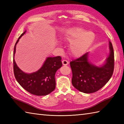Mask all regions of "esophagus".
<instances>
[{
    "mask_svg": "<svg viewBox=\"0 0 124 124\" xmlns=\"http://www.w3.org/2000/svg\"><path fill=\"white\" fill-rule=\"evenodd\" d=\"M62 64L63 65H67L68 64H69V62H68L67 60H63Z\"/></svg>",
    "mask_w": 124,
    "mask_h": 124,
    "instance_id": "1",
    "label": "esophagus"
}]
</instances>
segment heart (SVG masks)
<instances>
[{
	"label": "heart",
	"mask_w": 124,
	"mask_h": 124,
	"mask_svg": "<svg viewBox=\"0 0 124 124\" xmlns=\"http://www.w3.org/2000/svg\"><path fill=\"white\" fill-rule=\"evenodd\" d=\"M95 33L92 31L76 27L68 30L65 35V39L71 43L70 49L75 56L83 54L91 45L95 39Z\"/></svg>",
	"instance_id": "obj_1"
}]
</instances>
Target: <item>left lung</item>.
<instances>
[{
    "label": "left lung",
    "instance_id": "8db88e82",
    "mask_svg": "<svg viewBox=\"0 0 124 124\" xmlns=\"http://www.w3.org/2000/svg\"><path fill=\"white\" fill-rule=\"evenodd\" d=\"M110 53L104 64L97 66L89 61L87 52L70 62L72 72V84L77 90L93 93L102 88L111 78L114 70V52L109 41Z\"/></svg>",
    "mask_w": 124,
    "mask_h": 124
}]
</instances>
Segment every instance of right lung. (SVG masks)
<instances>
[{
  "instance_id": "obj_1",
  "label": "right lung",
  "mask_w": 124,
  "mask_h": 124,
  "mask_svg": "<svg viewBox=\"0 0 124 124\" xmlns=\"http://www.w3.org/2000/svg\"><path fill=\"white\" fill-rule=\"evenodd\" d=\"M25 31L18 38L14 49L13 65L15 77L18 84L30 93L37 96L48 95L55 88V73L62 67V58L60 56L48 57L38 71L31 73H25L18 67L14 60L16 46Z\"/></svg>"
}]
</instances>
